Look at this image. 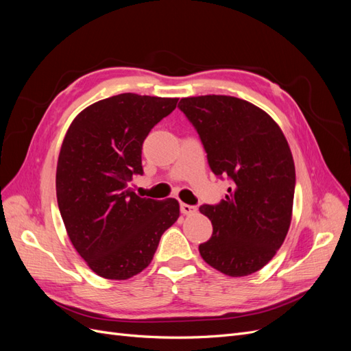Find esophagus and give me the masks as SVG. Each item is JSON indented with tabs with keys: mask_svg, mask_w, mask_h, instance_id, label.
Instances as JSON below:
<instances>
[{
	"mask_svg": "<svg viewBox=\"0 0 351 351\" xmlns=\"http://www.w3.org/2000/svg\"><path fill=\"white\" fill-rule=\"evenodd\" d=\"M180 209H182V214H183V215H193L195 212L197 210L196 206L187 205V204H182V205H180Z\"/></svg>",
	"mask_w": 351,
	"mask_h": 351,
	"instance_id": "obj_1",
	"label": "esophagus"
}]
</instances>
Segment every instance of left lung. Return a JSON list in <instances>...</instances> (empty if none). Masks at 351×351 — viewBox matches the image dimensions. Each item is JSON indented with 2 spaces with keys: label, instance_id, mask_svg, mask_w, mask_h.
<instances>
[{
  "label": "left lung",
  "instance_id": "obj_1",
  "mask_svg": "<svg viewBox=\"0 0 351 351\" xmlns=\"http://www.w3.org/2000/svg\"><path fill=\"white\" fill-rule=\"evenodd\" d=\"M178 108L195 125L212 173L232 182L226 200L199 208L214 227L200 256L230 277L256 272L291 222L295 169L285 136L263 110L234 97L183 98Z\"/></svg>",
  "mask_w": 351,
  "mask_h": 351
}]
</instances>
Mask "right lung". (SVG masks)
Returning a JSON list of instances; mask_svg holds the SVG:
<instances>
[{"instance_id": "obj_1", "label": "right lung", "mask_w": 351, "mask_h": 351, "mask_svg": "<svg viewBox=\"0 0 351 351\" xmlns=\"http://www.w3.org/2000/svg\"><path fill=\"white\" fill-rule=\"evenodd\" d=\"M178 98L121 93L89 105L70 124L57 164V200L70 241L88 267L107 280L142 272L167 228L180 217L173 197L137 196L142 145Z\"/></svg>"}]
</instances>
